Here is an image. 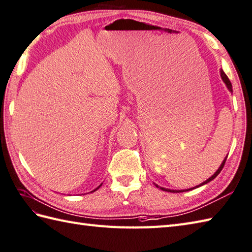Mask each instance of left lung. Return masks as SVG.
Returning <instances> with one entry per match:
<instances>
[{"mask_svg": "<svg viewBox=\"0 0 252 252\" xmlns=\"http://www.w3.org/2000/svg\"><path fill=\"white\" fill-rule=\"evenodd\" d=\"M220 75H221V79H222V81L223 82H224L225 83V85H226V87H227V89H228V91H230L231 93H233V88H232V84H231V82H230V80H228V77L226 76V74L224 73V72H223V70H220ZM226 158H227V156H226ZM226 158H224V160H223L222 161V164L220 165V167H219V169H218L215 173H214V175H212L209 179H207V180L206 181H204L203 183H200L199 184V186H197V187H195V188H192V189H181V191H176V189H165V188H160L159 187V189H163V191H166V192H170V193H179V192H186V191H191V189H196V188H199V187H202V186H204V184H207V183H208V182H210V181H212V180H214V179L218 176V175H219V173H220V171L222 170V168H223V167H224V164H225V160H226ZM155 186L156 187H158V184H155Z\"/></svg>", "mask_w": 252, "mask_h": 252, "instance_id": "8db88e82", "label": "left lung"}]
</instances>
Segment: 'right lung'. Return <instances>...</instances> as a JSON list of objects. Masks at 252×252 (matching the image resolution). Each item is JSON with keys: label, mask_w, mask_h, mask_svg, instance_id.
Returning <instances> with one entry per match:
<instances>
[{"label": "right lung", "mask_w": 252, "mask_h": 252, "mask_svg": "<svg viewBox=\"0 0 252 252\" xmlns=\"http://www.w3.org/2000/svg\"><path fill=\"white\" fill-rule=\"evenodd\" d=\"M100 187H101V184H100V186H99V187H98L97 189H94V191H92V192H94V191H97V189H99Z\"/></svg>", "instance_id": "add662e5"}]
</instances>
